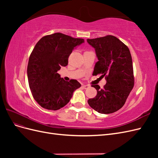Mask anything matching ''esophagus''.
Here are the masks:
<instances>
[{
    "label": "esophagus",
    "mask_w": 158,
    "mask_h": 158,
    "mask_svg": "<svg viewBox=\"0 0 158 158\" xmlns=\"http://www.w3.org/2000/svg\"><path fill=\"white\" fill-rule=\"evenodd\" d=\"M89 87V85H82V88L84 89H88Z\"/></svg>",
    "instance_id": "esophagus-1"
}]
</instances>
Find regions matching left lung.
Here are the masks:
<instances>
[{
    "label": "left lung",
    "instance_id": "1",
    "mask_svg": "<svg viewBox=\"0 0 158 158\" xmlns=\"http://www.w3.org/2000/svg\"><path fill=\"white\" fill-rule=\"evenodd\" d=\"M95 49L98 61L95 64L93 75L105 77L106 84L103 89L93 85L98 94L89 99V106L99 113L110 114L125 105L134 87L132 56L128 47L113 35L87 40Z\"/></svg>",
    "mask_w": 158,
    "mask_h": 158
}]
</instances>
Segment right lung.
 Listing matches in <instances>:
<instances>
[{
    "instance_id": "1",
    "label": "right lung",
    "mask_w": 158,
    "mask_h": 158,
    "mask_svg": "<svg viewBox=\"0 0 158 158\" xmlns=\"http://www.w3.org/2000/svg\"><path fill=\"white\" fill-rule=\"evenodd\" d=\"M84 42L83 39L55 33L37 43L29 58L27 74L33 97L42 107L54 111L63 107L81 86L76 80L66 82L57 71L68 64L71 52Z\"/></svg>"
}]
</instances>
